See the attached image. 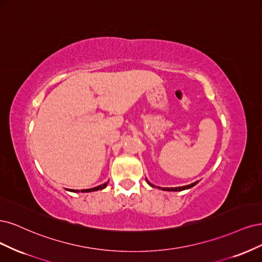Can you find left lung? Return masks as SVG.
<instances>
[{
	"label": "left lung",
	"mask_w": 262,
	"mask_h": 262,
	"mask_svg": "<svg viewBox=\"0 0 262 262\" xmlns=\"http://www.w3.org/2000/svg\"><path fill=\"white\" fill-rule=\"evenodd\" d=\"M146 181H147V183L150 185V186H152V187H155V185H152L151 184L150 182H148V180L146 179ZM197 183H199V182H195V183H192V184H189V185H186V186H182V187H166V188H162L163 190H167V191H182V190H185V189H189V188H191V187H193L195 186V185L197 184Z\"/></svg>",
	"instance_id": "1"
}]
</instances>
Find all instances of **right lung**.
<instances>
[{
    "label": "right lung",
    "mask_w": 262,
    "mask_h": 262,
    "mask_svg": "<svg viewBox=\"0 0 262 262\" xmlns=\"http://www.w3.org/2000/svg\"><path fill=\"white\" fill-rule=\"evenodd\" d=\"M107 183H104L102 185H100V186H97V187H94V188H89V189H81V192H89V191H96V190H101L106 187ZM71 191L73 192H78V190H75V189H72Z\"/></svg>",
    "instance_id": "obj_1"
}]
</instances>
